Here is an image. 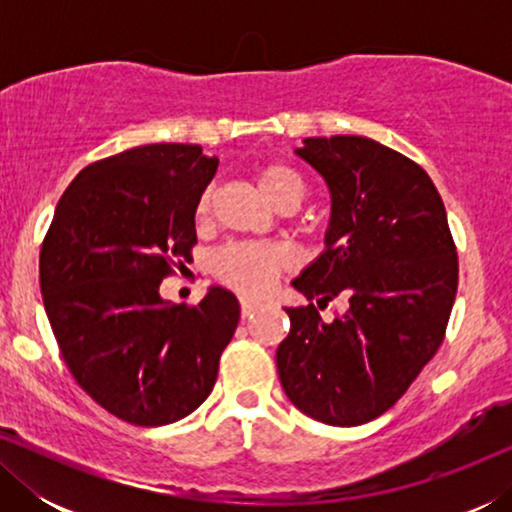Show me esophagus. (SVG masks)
Instances as JSON below:
<instances>
[{
	"label": "esophagus",
	"mask_w": 512,
	"mask_h": 512,
	"mask_svg": "<svg viewBox=\"0 0 512 512\" xmlns=\"http://www.w3.org/2000/svg\"><path fill=\"white\" fill-rule=\"evenodd\" d=\"M240 307H242V319H247L258 310V307H261V303H256V300L251 298H240Z\"/></svg>",
	"instance_id": "34e87169"
}]
</instances>
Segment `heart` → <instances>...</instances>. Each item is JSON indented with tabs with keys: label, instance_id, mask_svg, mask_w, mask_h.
<instances>
[{
	"label": "heart",
	"instance_id": "heart-1",
	"mask_svg": "<svg viewBox=\"0 0 512 512\" xmlns=\"http://www.w3.org/2000/svg\"><path fill=\"white\" fill-rule=\"evenodd\" d=\"M256 184L265 200L279 212H293L305 198V181L291 165L268 163L256 170ZM214 191H202L195 205V219L207 221L212 214ZM296 263L293 251L277 242H235L216 251L212 256V275L230 289L261 296L270 291L284 272Z\"/></svg>",
	"mask_w": 512,
	"mask_h": 512
}]
</instances>
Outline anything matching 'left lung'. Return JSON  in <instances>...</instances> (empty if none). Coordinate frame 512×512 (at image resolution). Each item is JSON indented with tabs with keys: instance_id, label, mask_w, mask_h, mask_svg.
<instances>
[{
	"instance_id": "8db88e82",
	"label": "left lung",
	"mask_w": 512,
	"mask_h": 512,
	"mask_svg": "<svg viewBox=\"0 0 512 512\" xmlns=\"http://www.w3.org/2000/svg\"><path fill=\"white\" fill-rule=\"evenodd\" d=\"M305 158L331 191L328 249L293 286L277 349L286 396L307 417L356 426L380 417L443 345L457 296V244L445 205L415 160L368 137L305 139ZM345 297L331 325L316 306Z\"/></svg>"
}]
</instances>
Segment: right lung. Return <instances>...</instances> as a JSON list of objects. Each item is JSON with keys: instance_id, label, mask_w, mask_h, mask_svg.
I'll list each match as a JSON object with an SVG mask.
<instances>
[{"instance_id": "obj_1", "label": "right lung", "mask_w": 512, "mask_h": 512, "mask_svg": "<svg viewBox=\"0 0 512 512\" xmlns=\"http://www.w3.org/2000/svg\"><path fill=\"white\" fill-rule=\"evenodd\" d=\"M219 160L198 144H149L83 167L41 244L39 279L60 354L79 387L135 426L191 415L212 394L240 321L233 293L163 300L193 258L195 205Z\"/></svg>"}]
</instances>
